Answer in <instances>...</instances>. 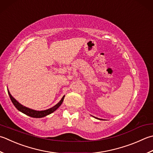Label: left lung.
Instances as JSON below:
<instances>
[{"instance_id": "8db88e82", "label": "left lung", "mask_w": 153, "mask_h": 153, "mask_svg": "<svg viewBox=\"0 0 153 153\" xmlns=\"http://www.w3.org/2000/svg\"><path fill=\"white\" fill-rule=\"evenodd\" d=\"M95 118H96V117H95Z\"/></svg>"}]
</instances>
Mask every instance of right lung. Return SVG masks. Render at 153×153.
Segmentation results:
<instances>
[{
  "label": "right lung",
  "instance_id": "add662e5",
  "mask_svg": "<svg viewBox=\"0 0 153 153\" xmlns=\"http://www.w3.org/2000/svg\"><path fill=\"white\" fill-rule=\"evenodd\" d=\"M8 93L9 96H10L12 102H13L14 105L18 110L20 111V112L25 113V114L26 115H28L30 117H34V118L44 117L48 115H50L52 113H53V111H55L61 105L62 102H63V101H64V97H65V95H64L63 97L62 98V100L59 101V103H58L56 105H54L52 107H51V108H50L48 109L44 110V111H36V110H34V109L28 108V107H26L25 106H23L22 105H21L19 102H18V101L15 100V99L13 96H12L10 93L8 91Z\"/></svg>",
  "mask_w": 153,
  "mask_h": 153
}]
</instances>
